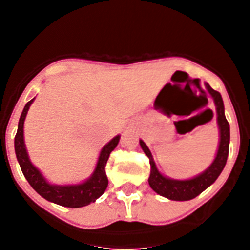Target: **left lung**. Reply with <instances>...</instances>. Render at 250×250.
<instances>
[{"instance_id": "1", "label": "left lung", "mask_w": 250, "mask_h": 250, "mask_svg": "<svg viewBox=\"0 0 250 250\" xmlns=\"http://www.w3.org/2000/svg\"><path fill=\"white\" fill-rule=\"evenodd\" d=\"M205 87H207L209 95L213 98L214 104H215L216 123H218V129H219V145H218L215 158H214L213 163L208 169H205L203 173L198 174L193 178L184 179V180L169 178V176L164 175V174H161L159 171L149 147L146 146L144 141L140 140L141 149L149 158L150 167H151L149 185L155 193L164 196L167 199L176 200V202H185V200L194 199L195 196L203 193L207 188H209L215 182L223 171V169H224L225 164H227L229 152V141H230V127H229V123L225 119L224 103H223L222 95L211 89L209 83H205Z\"/></svg>"}]
</instances>
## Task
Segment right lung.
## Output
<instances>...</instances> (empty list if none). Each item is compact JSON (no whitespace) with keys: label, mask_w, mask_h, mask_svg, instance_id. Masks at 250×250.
<instances>
[{"label":"right lung","mask_w":250,"mask_h":250,"mask_svg":"<svg viewBox=\"0 0 250 250\" xmlns=\"http://www.w3.org/2000/svg\"><path fill=\"white\" fill-rule=\"evenodd\" d=\"M34 100L35 98L28 101L25 105V107H23V110H22V114L20 116L19 121V127H17L16 136H15V152H16L17 161H19L20 167H21L26 180L30 183L31 187L34 188L35 190L42 198L57 205H62V207L67 208H81L96 202V199H99L103 195L104 191L107 188V184H109V180H107V176H106L105 167L107 160H109L111 151L118 146L120 135H116L114 139H111L101 149L94 173L90 175V178L79 183V184H52L31 163L25 145L23 124H25V119L28 112V109H30L31 104L34 103Z\"/></svg>","instance_id":"1"}]
</instances>
